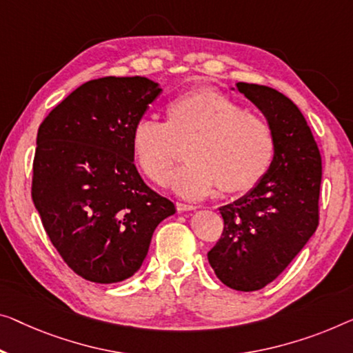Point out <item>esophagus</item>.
I'll return each instance as SVG.
<instances>
[{
    "label": "esophagus",
    "instance_id": "esophagus-1",
    "mask_svg": "<svg viewBox=\"0 0 353 353\" xmlns=\"http://www.w3.org/2000/svg\"><path fill=\"white\" fill-rule=\"evenodd\" d=\"M176 208L177 210H194L196 209V206H193V204H187V203H176Z\"/></svg>",
    "mask_w": 353,
    "mask_h": 353
}]
</instances>
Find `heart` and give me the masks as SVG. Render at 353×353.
<instances>
[{
    "mask_svg": "<svg viewBox=\"0 0 353 353\" xmlns=\"http://www.w3.org/2000/svg\"><path fill=\"white\" fill-rule=\"evenodd\" d=\"M187 147L190 161L172 179L183 198L215 190L243 194L259 187L276 155L271 125L222 92L198 87L165 106V122L141 119L131 130V152L144 176L166 185Z\"/></svg>",
    "mask_w": 353,
    "mask_h": 353,
    "instance_id": "b5f03b06",
    "label": "heart"
}]
</instances>
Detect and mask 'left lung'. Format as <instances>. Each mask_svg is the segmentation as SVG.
Here are the masks:
<instances>
[{"instance_id": "left-lung-1", "label": "left lung", "mask_w": 353, "mask_h": 353, "mask_svg": "<svg viewBox=\"0 0 353 353\" xmlns=\"http://www.w3.org/2000/svg\"><path fill=\"white\" fill-rule=\"evenodd\" d=\"M236 87L265 114L276 155L259 187L220 208L223 231L208 260L225 285L255 292L274 281L317 230L322 159L290 98L259 83Z\"/></svg>"}]
</instances>
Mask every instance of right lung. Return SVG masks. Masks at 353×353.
<instances>
[{"instance_id":"add662e5","label":"right lung","mask_w":353,"mask_h":353,"mask_svg":"<svg viewBox=\"0 0 353 353\" xmlns=\"http://www.w3.org/2000/svg\"><path fill=\"white\" fill-rule=\"evenodd\" d=\"M161 88L150 79L88 81L42 120L31 198L50 243L85 281L115 283L139 270L172 201L134 166L131 130Z\"/></svg>"}]
</instances>
